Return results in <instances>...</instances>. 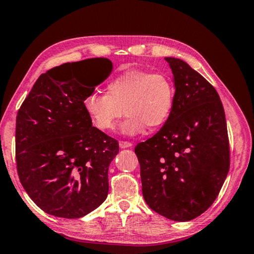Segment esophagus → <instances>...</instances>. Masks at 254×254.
I'll list each match as a JSON object with an SVG mask.
<instances>
[{
    "instance_id": "obj_1",
    "label": "esophagus",
    "mask_w": 254,
    "mask_h": 254,
    "mask_svg": "<svg viewBox=\"0 0 254 254\" xmlns=\"http://www.w3.org/2000/svg\"><path fill=\"white\" fill-rule=\"evenodd\" d=\"M132 144L130 141H126V140H119V147L120 148H128V147H131Z\"/></svg>"
}]
</instances>
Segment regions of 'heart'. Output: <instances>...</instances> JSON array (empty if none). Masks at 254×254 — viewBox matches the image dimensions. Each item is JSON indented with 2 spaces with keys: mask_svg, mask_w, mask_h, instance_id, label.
<instances>
[{
  "mask_svg": "<svg viewBox=\"0 0 254 254\" xmlns=\"http://www.w3.org/2000/svg\"><path fill=\"white\" fill-rule=\"evenodd\" d=\"M175 104V87L162 72L129 69L111 78L106 92L92 91L83 99V108L93 126L111 131L123 117L126 135H138L146 127L157 129L171 117Z\"/></svg>",
  "mask_w": 254,
  "mask_h": 254,
  "instance_id": "1",
  "label": "heart"
}]
</instances>
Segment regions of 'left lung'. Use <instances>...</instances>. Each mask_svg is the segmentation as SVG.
Wrapping results in <instances>:
<instances>
[{
    "label": "left lung",
    "instance_id": "8db88e82",
    "mask_svg": "<svg viewBox=\"0 0 254 254\" xmlns=\"http://www.w3.org/2000/svg\"><path fill=\"white\" fill-rule=\"evenodd\" d=\"M165 59L174 74V109L135 154L147 205L185 222L205 212L219 195L230 170L229 135L215 88L186 62Z\"/></svg>",
    "mask_w": 254,
    "mask_h": 254
}]
</instances>
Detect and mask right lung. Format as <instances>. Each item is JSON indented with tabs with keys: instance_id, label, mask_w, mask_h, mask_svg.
Listing matches in <instances>:
<instances>
[{
	"instance_id": "add662e5",
	"label": "right lung",
	"mask_w": 254,
	"mask_h": 254,
	"mask_svg": "<svg viewBox=\"0 0 254 254\" xmlns=\"http://www.w3.org/2000/svg\"><path fill=\"white\" fill-rule=\"evenodd\" d=\"M89 61L99 72L96 83L73 78L72 64L56 66L38 78L16 116L21 184L42 211L64 219L84 216L105 201L109 164L119 152L118 141L93 127L83 108L113 64L106 58Z\"/></svg>"
}]
</instances>
